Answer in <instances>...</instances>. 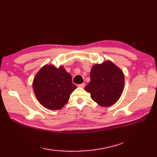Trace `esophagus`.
<instances>
[{
	"label": "esophagus",
	"instance_id": "34e87169",
	"mask_svg": "<svg viewBox=\"0 0 157 157\" xmlns=\"http://www.w3.org/2000/svg\"><path fill=\"white\" fill-rule=\"evenodd\" d=\"M78 87H80V88H84L85 87V84L84 83H82V84H80L78 85Z\"/></svg>",
	"mask_w": 157,
	"mask_h": 157
}]
</instances>
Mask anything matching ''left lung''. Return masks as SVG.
<instances>
[{
  "mask_svg": "<svg viewBox=\"0 0 157 157\" xmlns=\"http://www.w3.org/2000/svg\"><path fill=\"white\" fill-rule=\"evenodd\" d=\"M90 77V82L84 90L99 105L110 107L119 99L124 89V75L111 61L94 65Z\"/></svg>",
  "mask_w": 157,
  "mask_h": 157,
  "instance_id": "1",
  "label": "left lung"
}]
</instances>
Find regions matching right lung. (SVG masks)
Returning <instances> with one entry per match:
<instances>
[{
    "instance_id": "1",
    "label": "right lung",
    "mask_w": 157,
    "mask_h": 157,
    "mask_svg": "<svg viewBox=\"0 0 157 157\" xmlns=\"http://www.w3.org/2000/svg\"><path fill=\"white\" fill-rule=\"evenodd\" d=\"M33 88L42 106L50 110H59L67 103L77 86L63 66L56 68L52 65H45L35 75Z\"/></svg>"
}]
</instances>
